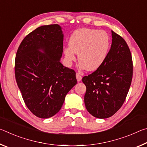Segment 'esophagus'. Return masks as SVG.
Returning a JSON list of instances; mask_svg holds the SVG:
<instances>
[{"instance_id": "1", "label": "esophagus", "mask_w": 147, "mask_h": 147, "mask_svg": "<svg viewBox=\"0 0 147 147\" xmlns=\"http://www.w3.org/2000/svg\"><path fill=\"white\" fill-rule=\"evenodd\" d=\"M76 79H77V81L78 82H80L81 80H82V76L80 74H78V73H76Z\"/></svg>"}]
</instances>
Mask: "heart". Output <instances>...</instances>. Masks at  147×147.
Instances as JSON below:
<instances>
[{
    "label": "heart",
    "instance_id": "1",
    "mask_svg": "<svg viewBox=\"0 0 147 147\" xmlns=\"http://www.w3.org/2000/svg\"><path fill=\"white\" fill-rule=\"evenodd\" d=\"M110 46V37L106 31L80 28L71 34L69 47L64 49L63 53L68 63L75 61L76 54L81 67L93 71L106 61Z\"/></svg>",
    "mask_w": 147,
    "mask_h": 147
}]
</instances>
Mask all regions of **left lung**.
Returning a JSON list of instances; mask_svg holds the SVG:
<instances>
[{
    "instance_id": "left-lung-1",
    "label": "left lung",
    "mask_w": 147,
    "mask_h": 147,
    "mask_svg": "<svg viewBox=\"0 0 147 147\" xmlns=\"http://www.w3.org/2000/svg\"><path fill=\"white\" fill-rule=\"evenodd\" d=\"M112 43L100 68L83 77L84 102L88 112L99 119L110 117L123 106L131 85L133 63L125 40L111 31Z\"/></svg>"
}]
</instances>
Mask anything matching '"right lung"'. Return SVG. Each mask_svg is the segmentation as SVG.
I'll use <instances>...</instances> for the list:
<instances>
[{"label": "right lung", "instance_id": "right-lung-1", "mask_svg": "<svg viewBox=\"0 0 147 147\" xmlns=\"http://www.w3.org/2000/svg\"><path fill=\"white\" fill-rule=\"evenodd\" d=\"M63 41L60 26L44 25L27 35L17 51L15 75L17 86L27 108L39 118L56 115L66 94L77 83L75 71L59 61Z\"/></svg>", "mask_w": 147, "mask_h": 147}]
</instances>
